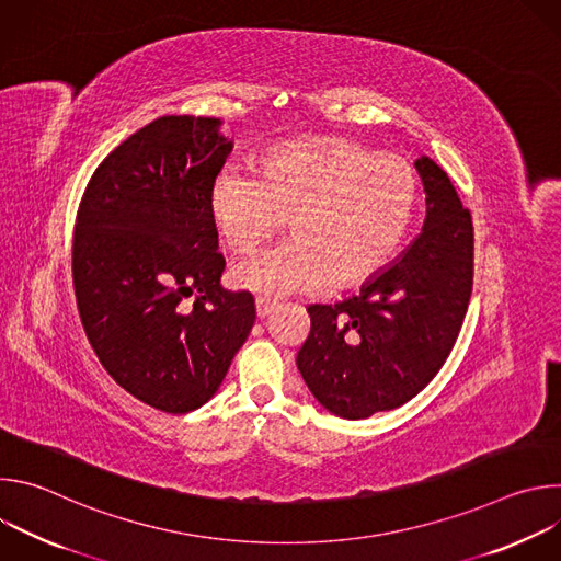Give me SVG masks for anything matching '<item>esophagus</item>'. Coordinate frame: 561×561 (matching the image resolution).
Returning <instances> with one entry per match:
<instances>
[{
    "label": "esophagus",
    "mask_w": 561,
    "mask_h": 561,
    "mask_svg": "<svg viewBox=\"0 0 561 561\" xmlns=\"http://www.w3.org/2000/svg\"><path fill=\"white\" fill-rule=\"evenodd\" d=\"M255 306H257V317H260V319H266L268 314H273V312L277 310L279 304H277L275 299H268V297H257Z\"/></svg>",
    "instance_id": "obj_1"
}]
</instances>
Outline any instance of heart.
<instances>
[{"label": "heart", "instance_id": "b5f03b06", "mask_svg": "<svg viewBox=\"0 0 561 561\" xmlns=\"http://www.w3.org/2000/svg\"><path fill=\"white\" fill-rule=\"evenodd\" d=\"M420 182L402 154L344 137L286 141L251 173L224 171L208 215L232 255H249L288 219L290 239L237 264V288L264 297L355 288L386 271L404 247Z\"/></svg>", "mask_w": 561, "mask_h": 561}]
</instances>
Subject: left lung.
<instances>
[{
  "instance_id": "obj_1",
  "label": "left lung",
  "mask_w": 561,
  "mask_h": 561,
  "mask_svg": "<svg viewBox=\"0 0 561 561\" xmlns=\"http://www.w3.org/2000/svg\"><path fill=\"white\" fill-rule=\"evenodd\" d=\"M426 219L415 242L359 295L310 304L297 368L327 411L366 420L407 404L450 355L472 290V219L448 175L422 157Z\"/></svg>"
}]
</instances>
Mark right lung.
I'll return each mask as SVG.
<instances>
[{
	"mask_svg": "<svg viewBox=\"0 0 561 561\" xmlns=\"http://www.w3.org/2000/svg\"><path fill=\"white\" fill-rule=\"evenodd\" d=\"M221 119L164 115L93 173L72 232V286L106 373L173 415L217 392L255 324L251 293L221 288L208 193L232 141Z\"/></svg>",
	"mask_w": 561,
	"mask_h": 561,
	"instance_id": "1",
	"label": "right lung"
}]
</instances>
